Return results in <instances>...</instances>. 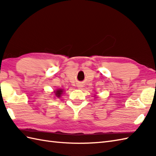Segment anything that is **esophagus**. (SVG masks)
<instances>
[{"label": "esophagus", "mask_w": 156, "mask_h": 156, "mask_svg": "<svg viewBox=\"0 0 156 156\" xmlns=\"http://www.w3.org/2000/svg\"><path fill=\"white\" fill-rule=\"evenodd\" d=\"M78 87L79 88H81V87H82V86H81L80 84H79V85H78Z\"/></svg>", "instance_id": "34e87169"}]
</instances>
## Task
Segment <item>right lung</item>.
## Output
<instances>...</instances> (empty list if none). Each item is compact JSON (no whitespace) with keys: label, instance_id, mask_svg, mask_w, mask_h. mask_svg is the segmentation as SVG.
<instances>
[{"label":"right lung","instance_id":"1","mask_svg":"<svg viewBox=\"0 0 156 156\" xmlns=\"http://www.w3.org/2000/svg\"><path fill=\"white\" fill-rule=\"evenodd\" d=\"M62 92H63V90H62V89H58L57 90L55 91V94L56 97L59 98V97H60V96L62 94Z\"/></svg>","mask_w":156,"mask_h":156}]
</instances>
